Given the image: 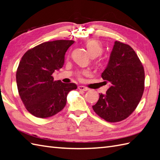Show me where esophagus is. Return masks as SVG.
Segmentation results:
<instances>
[{"mask_svg":"<svg viewBox=\"0 0 160 160\" xmlns=\"http://www.w3.org/2000/svg\"><path fill=\"white\" fill-rule=\"evenodd\" d=\"M78 89H79V90H81V91H88V90H89V89H88V88L84 87V86H79V87H78Z\"/></svg>","mask_w":160,"mask_h":160,"instance_id":"obj_1","label":"esophagus"}]
</instances>
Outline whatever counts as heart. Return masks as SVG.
Here are the masks:
<instances>
[{"label":"heart","instance_id":"1","mask_svg":"<svg viewBox=\"0 0 160 160\" xmlns=\"http://www.w3.org/2000/svg\"><path fill=\"white\" fill-rule=\"evenodd\" d=\"M86 48L88 52L92 58H97V57L101 55L102 52V47L101 44L97 40H88L86 43ZM83 73L87 74L86 71H83ZM80 73H78L79 75Z\"/></svg>","mask_w":160,"mask_h":160}]
</instances>
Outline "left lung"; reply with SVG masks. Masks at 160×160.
<instances>
[{
	"instance_id": "8db88e82",
	"label": "left lung",
	"mask_w": 160,
	"mask_h": 160,
	"mask_svg": "<svg viewBox=\"0 0 160 160\" xmlns=\"http://www.w3.org/2000/svg\"><path fill=\"white\" fill-rule=\"evenodd\" d=\"M101 77L111 86L106 94H99L92 106L94 112L109 122L126 119L139 104L144 90V67L133 49L116 41Z\"/></svg>"
}]
</instances>
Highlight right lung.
<instances>
[{
    "instance_id": "1",
    "label": "right lung",
    "mask_w": 160,
    "mask_h": 160,
    "mask_svg": "<svg viewBox=\"0 0 160 160\" xmlns=\"http://www.w3.org/2000/svg\"><path fill=\"white\" fill-rule=\"evenodd\" d=\"M73 40L47 42L28 50L16 71L18 93L27 111L38 118L55 115L66 106L74 83L54 81L52 74L64 64L65 53Z\"/></svg>"
}]
</instances>
